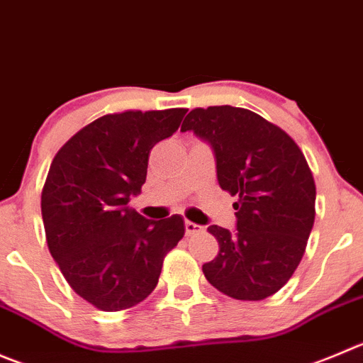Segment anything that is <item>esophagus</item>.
Masks as SVG:
<instances>
[{
    "label": "esophagus",
    "instance_id": "34e87169",
    "mask_svg": "<svg viewBox=\"0 0 363 363\" xmlns=\"http://www.w3.org/2000/svg\"><path fill=\"white\" fill-rule=\"evenodd\" d=\"M186 227V234L188 235H193V234H199V232H202V227L196 223H193V221H186L184 223Z\"/></svg>",
    "mask_w": 363,
    "mask_h": 363
}]
</instances>
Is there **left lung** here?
Instances as JSON below:
<instances>
[{"mask_svg": "<svg viewBox=\"0 0 363 363\" xmlns=\"http://www.w3.org/2000/svg\"><path fill=\"white\" fill-rule=\"evenodd\" d=\"M181 131L211 143L221 189L238 196V228L211 225L216 259L202 266L220 293L259 301L282 289L301 262L315 218L307 160L279 125L245 108H195Z\"/></svg>", "mask_w": 363, "mask_h": 363, "instance_id": "1", "label": "left lung"}]
</instances>
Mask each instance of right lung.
Returning a JSON list of instances; mask_svg holds the SVG:
<instances>
[{
    "instance_id": "1",
    "label": "right lung",
    "mask_w": 363,
    "mask_h": 363,
    "mask_svg": "<svg viewBox=\"0 0 363 363\" xmlns=\"http://www.w3.org/2000/svg\"><path fill=\"white\" fill-rule=\"evenodd\" d=\"M186 111L104 115L79 129L49 167L40 199L48 248L74 293L99 311L145 300L184 235L179 214L152 221L128 202L142 191L152 147L177 131Z\"/></svg>"
}]
</instances>
